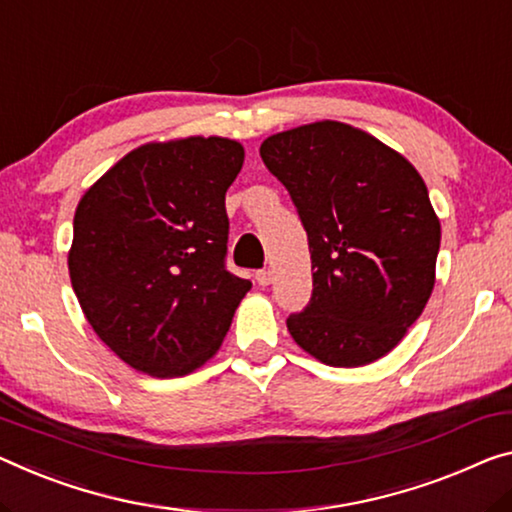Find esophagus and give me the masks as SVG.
Listing matches in <instances>:
<instances>
[{
    "label": "esophagus",
    "instance_id": "34e87169",
    "mask_svg": "<svg viewBox=\"0 0 512 512\" xmlns=\"http://www.w3.org/2000/svg\"><path fill=\"white\" fill-rule=\"evenodd\" d=\"M256 281H258V286H270V283H272V272L270 270H258L256 272Z\"/></svg>",
    "mask_w": 512,
    "mask_h": 512
}]
</instances>
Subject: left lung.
<instances>
[{
    "label": "left lung",
    "mask_w": 512,
    "mask_h": 512,
    "mask_svg": "<svg viewBox=\"0 0 512 512\" xmlns=\"http://www.w3.org/2000/svg\"><path fill=\"white\" fill-rule=\"evenodd\" d=\"M261 157L309 238L313 293L290 336L327 366H366L403 341L435 286L442 229L428 187L368 132L318 121L279 132Z\"/></svg>",
    "instance_id": "left-lung-1"
}]
</instances>
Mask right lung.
Listing matches in <instances>:
<instances>
[{
    "instance_id": "add662e5",
    "label": "right lung",
    "mask_w": 512,
    "mask_h": 512,
    "mask_svg": "<svg viewBox=\"0 0 512 512\" xmlns=\"http://www.w3.org/2000/svg\"><path fill=\"white\" fill-rule=\"evenodd\" d=\"M245 148L187 137L130 151L77 203L70 283L125 364L180 377L206 364L251 281L226 270V190Z\"/></svg>"
}]
</instances>
